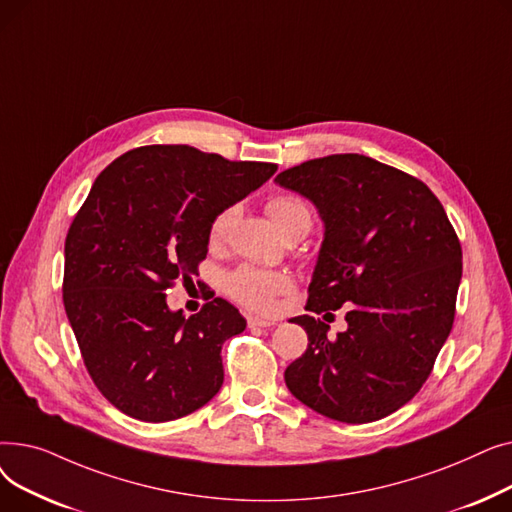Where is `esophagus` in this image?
<instances>
[{
  "instance_id": "34e87169",
  "label": "esophagus",
  "mask_w": 512,
  "mask_h": 512,
  "mask_svg": "<svg viewBox=\"0 0 512 512\" xmlns=\"http://www.w3.org/2000/svg\"><path fill=\"white\" fill-rule=\"evenodd\" d=\"M276 321L261 319V317H249V328H272Z\"/></svg>"
}]
</instances>
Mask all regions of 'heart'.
<instances>
[{
	"mask_svg": "<svg viewBox=\"0 0 512 512\" xmlns=\"http://www.w3.org/2000/svg\"><path fill=\"white\" fill-rule=\"evenodd\" d=\"M267 215L274 222V226L284 234H297L309 232L313 224V215L309 205L297 195H278L272 197L265 205ZM236 215L234 207L222 209L215 215L209 226V240L220 242L224 240L232 220ZM290 288V278L278 272H265L257 267H238L236 272L228 276V292L234 301L245 305L253 311H272L276 305V297Z\"/></svg>",
	"mask_w": 512,
	"mask_h": 512,
	"instance_id": "heart-1",
	"label": "heart"
}]
</instances>
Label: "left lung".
I'll use <instances>...</instances> for the list:
<instances>
[{
  "label": "left lung",
  "mask_w": 512,
  "mask_h": 512,
  "mask_svg": "<svg viewBox=\"0 0 512 512\" xmlns=\"http://www.w3.org/2000/svg\"><path fill=\"white\" fill-rule=\"evenodd\" d=\"M276 182L324 222L311 313L292 319L309 344L286 367V386L334 421L388 417L421 390L452 330L461 242L421 180L359 153L309 159ZM342 304L349 328L332 339L314 315Z\"/></svg>",
  "instance_id": "8db88e82"
}]
</instances>
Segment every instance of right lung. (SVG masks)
Instances as JSON below:
<instances>
[{
  "instance_id": "right-lung-1",
  "label": "right lung",
  "mask_w": 512,
  "mask_h": 512,
  "mask_svg": "<svg viewBox=\"0 0 512 512\" xmlns=\"http://www.w3.org/2000/svg\"><path fill=\"white\" fill-rule=\"evenodd\" d=\"M276 170L149 145L93 182L66 236L64 307L95 386L124 415L172 421L220 392L222 344L247 328L245 317L224 299L184 317L166 290L197 274L215 215Z\"/></svg>"
}]
</instances>
